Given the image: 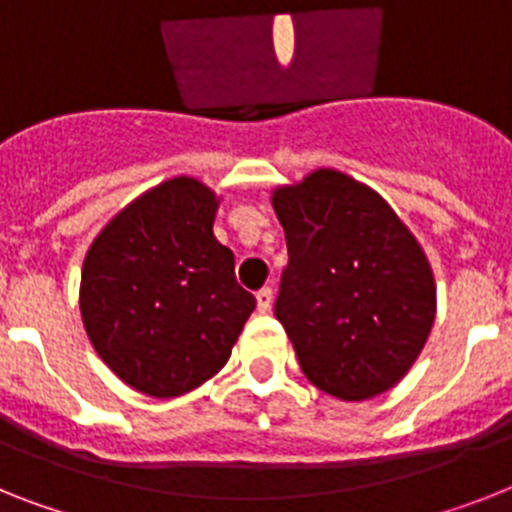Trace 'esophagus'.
Instances as JSON below:
<instances>
[{
	"label": "esophagus",
	"instance_id": "34e87169",
	"mask_svg": "<svg viewBox=\"0 0 512 512\" xmlns=\"http://www.w3.org/2000/svg\"><path fill=\"white\" fill-rule=\"evenodd\" d=\"M255 299H257V312H268L270 304H273V289H268V286H265V289L257 291Z\"/></svg>",
	"mask_w": 512,
	"mask_h": 512
}]
</instances>
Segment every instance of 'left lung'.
Here are the masks:
<instances>
[{"instance_id":"1","label":"left lung","mask_w":512,"mask_h":512,"mask_svg":"<svg viewBox=\"0 0 512 512\" xmlns=\"http://www.w3.org/2000/svg\"><path fill=\"white\" fill-rule=\"evenodd\" d=\"M289 265L276 317L322 393L367 401L401 382L435 325L422 244L372 187L336 169L273 190Z\"/></svg>"}]
</instances>
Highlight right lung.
<instances>
[{"mask_svg":"<svg viewBox=\"0 0 512 512\" xmlns=\"http://www.w3.org/2000/svg\"><path fill=\"white\" fill-rule=\"evenodd\" d=\"M218 203L200 179L174 176L119 210L85 255V333L119 380L153 398L216 375L255 309L213 234Z\"/></svg>","mask_w":512,"mask_h":512,"instance_id":"add662e5","label":"right lung"}]
</instances>
